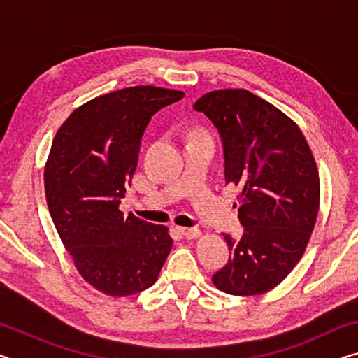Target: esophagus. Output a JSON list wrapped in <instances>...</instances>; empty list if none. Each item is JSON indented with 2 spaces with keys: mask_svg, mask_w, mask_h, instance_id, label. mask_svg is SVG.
Wrapping results in <instances>:
<instances>
[{
  "mask_svg": "<svg viewBox=\"0 0 358 358\" xmlns=\"http://www.w3.org/2000/svg\"><path fill=\"white\" fill-rule=\"evenodd\" d=\"M178 230H180V234L183 235V237L187 238V240L199 238L202 235V232L197 227H180Z\"/></svg>",
  "mask_w": 358,
  "mask_h": 358,
  "instance_id": "34e87169",
  "label": "esophagus"
}]
</instances>
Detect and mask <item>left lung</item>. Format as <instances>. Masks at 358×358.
Listing matches in <instances>:
<instances>
[{"mask_svg": "<svg viewBox=\"0 0 358 358\" xmlns=\"http://www.w3.org/2000/svg\"><path fill=\"white\" fill-rule=\"evenodd\" d=\"M220 132L226 183L240 187L245 232L227 241L229 262L213 284L230 295L275 289L299 264L317 220L316 161L294 120L248 90L226 88L194 102Z\"/></svg>", "mask_w": 358, "mask_h": 358, "instance_id": "obj_1", "label": "left lung"}]
</instances>
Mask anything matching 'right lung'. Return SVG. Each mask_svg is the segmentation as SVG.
Returning <instances> with one entry per match:
<instances>
[{
	"label": "right lung",
	"instance_id": "add662e5",
	"mask_svg": "<svg viewBox=\"0 0 358 358\" xmlns=\"http://www.w3.org/2000/svg\"><path fill=\"white\" fill-rule=\"evenodd\" d=\"M183 92L138 85L102 94L72 112L48 153V211L66 251L90 286L110 296L156 282L173 240L166 226L123 215L143 131Z\"/></svg>",
	"mask_w": 358,
	"mask_h": 358
}]
</instances>
